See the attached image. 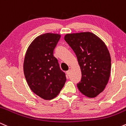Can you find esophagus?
<instances>
[{
	"instance_id": "1",
	"label": "esophagus",
	"mask_w": 126,
	"mask_h": 126,
	"mask_svg": "<svg viewBox=\"0 0 126 126\" xmlns=\"http://www.w3.org/2000/svg\"><path fill=\"white\" fill-rule=\"evenodd\" d=\"M70 72H71V70H67V71L66 72V74H67V75H68V76H69V75L70 74Z\"/></svg>"
}]
</instances>
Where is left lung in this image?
Wrapping results in <instances>:
<instances>
[{"mask_svg":"<svg viewBox=\"0 0 126 126\" xmlns=\"http://www.w3.org/2000/svg\"><path fill=\"white\" fill-rule=\"evenodd\" d=\"M64 40L77 57L82 73L79 91L95 98L104 90L111 72V56L104 42L90 32L67 34Z\"/></svg>","mask_w":126,"mask_h":126,"instance_id":"8db88e82","label":"left lung"}]
</instances>
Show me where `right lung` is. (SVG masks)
I'll use <instances>...</instances> for the list:
<instances>
[{
  "mask_svg": "<svg viewBox=\"0 0 126 126\" xmlns=\"http://www.w3.org/2000/svg\"><path fill=\"white\" fill-rule=\"evenodd\" d=\"M61 35L46 33L31 42L26 51L24 73L32 91L45 100L58 95L66 81L53 51Z\"/></svg>",
  "mask_w": 126,
  "mask_h": 126,
  "instance_id": "add662e5",
  "label": "right lung"
}]
</instances>
